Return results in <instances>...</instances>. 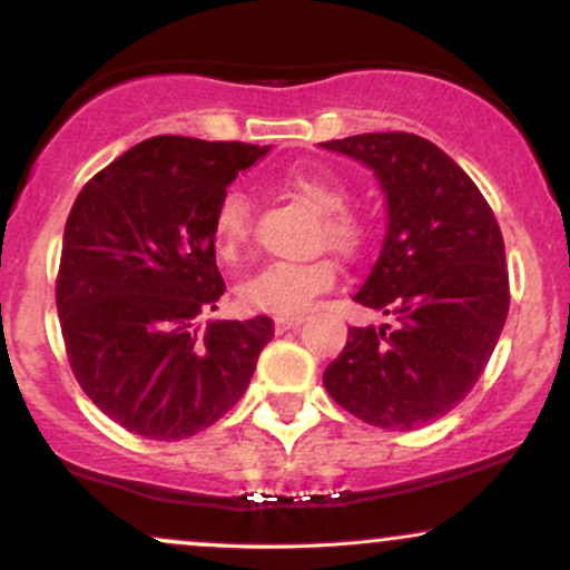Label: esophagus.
<instances>
[{
  "label": "esophagus",
  "instance_id": "esophagus-1",
  "mask_svg": "<svg viewBox=\"0 0 570 570\" xmlns=\"http://www.w3.org/2000/svg\"><path fill=\"white\" fill-rule=\"evenodd\" d=\"M303 322H305V316H299V313H294V316H278L276 318V330L278 332L294 330V326H299Z\"/></svg>",
  "mask_w": 570,
  "mask_h": 570
}]
</instances>
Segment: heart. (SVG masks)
Wrapping results in <instances>:
<instances>
[{"label": "heart", "mask_w": 570, "mask_h": 570, "mask_svg": "<svg viewBox=\"0 0 570 570\" xmlns=\"http://www.w3.org/2000/svg\"><path fill=\"white\" fill-rule=\"evenodd\" d=\"M281 187L322 214L318 238L335 252L353 257L367 244V222L351 212L348 187L335 174L313 171V168H289L281 176ZM252 233V203L240 189H227L222 195L212 217V238L222 257L233 259L248 244ZM335 284V265L326 257L311 263H271L252 273L238 286V297L252 311L294 316L311 307L318 294Z\"/></svg>", "instance_id": "heart-1"}]
</instances>
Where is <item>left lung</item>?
Returning <instances> with one entry per match:
<instances>
[{
  "label": "left lung",
  "instance_id": "1",
  "mask_svg": "<svg viewBox=\"0 0 570 570\" xmlns=\"http://www.w3.org/2000/svg\"><path fill=\"white\" fill-rule=\"evenodd\" d=\"M322 147L381 181L389 230L353 299L394 316L351 326L324 385L370 426L421 429L463 402L501 337L509 273L499 222L469 174L421 136L358 134Z\"/></svg>",
  "mask_w": 570,
  "mask_h": 570
}]
</instances>
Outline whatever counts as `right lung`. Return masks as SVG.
<instances>
[{
	"instance_id": "add662e5",
	"label": "right lung",
	"mask_w": 570,
	"mask_h": 570,
	"mask_svg": "<svg viewBox=\"0 0 570 570\" xmlns=\"http://www.w3.org/2000/svg\"><path fill=\"white\" fill-rule=\"evenodd\" d=\"M271 147L153 136L98 171L63 227L56 307L69 367L122 429L176 442L244 396L273 318L206 322L225 281L212 217Z\"/></svg>"
}]
</instances>
